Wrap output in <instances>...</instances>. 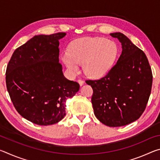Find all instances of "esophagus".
Listing matches in <instances>:
<instances>
[{"instance_id": "esophagus-1", "label": "esophagus", "mask_w": 160, "mask_h": 160, "mask_svg": "<svg viewBox=\"0 0 160 160\" xmlns=\"http://www.w3.org/2000/svg\"><path fill=\"white\" fill-rule=\"evenodd\" d=\"M78 83L80 84V86L83 85H84V83H85V81L82 80H78Z\"/></svg>"}]
</instances>
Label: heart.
<instances>
[{
    "mask_svg": "<svg viewBox=\"0 0 160 160\" xmlns=\"http://www.w3.org/2000/svg\"><path fill=\"white\" fill-rule=\"evenodd\" d=\"M118 54L117 44L103 37H84L72 42L68 53L61 55V60L72 72H78L79 64L88 77L100 78L112 69Z\"/></svg>",
    "mask_w": 160,
    "mask_h": 160,
    "instance_id": "1",
    "label": "heart"
}]
</instances>
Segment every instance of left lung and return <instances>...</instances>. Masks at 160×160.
I'll return each mask as SVG.
<instances>
[{"label": "left lung", "mask_w": 160, "mask_h": 160, "mask_svg": "<svg viewBox=\"0 0 160 160\" xmlns=\"http://www.w3.org/2000/svg\"><path fill=\"white\" fill-rule=\"evenodd\" d=\"M122 46V53L108 73L87 80L93 90L92 104L96 117L110 127L123 126L138 119L150 97L152 73L145 53L120 32L110 34Z\"/></svg>", "instance_id": "left-lung-1"}]
</instances>
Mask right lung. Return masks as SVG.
I'll return each instance as SVG.
<instances>
[{"mask_svg":"<svg viewBox=\"0 0 160 160\" xmlns=\"http://www.w3.org/2000/svg\"><path fill=\"white\" fill-rule=\"evenodd\" d=\"M66 34L34 37L16 48L7 66L5 82L15 109L37 125L62 120L65 102L80 89L77 82L64 77L59 63V39Z\"/></svg>","mask_w":160,"mask_h":160,"instance_id":"add662e5","label":"right lung"}]
</instances>
